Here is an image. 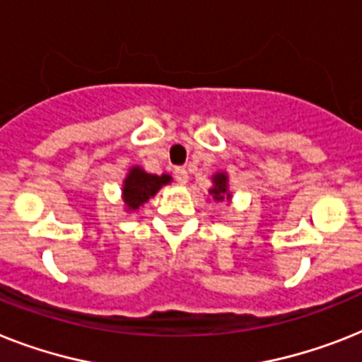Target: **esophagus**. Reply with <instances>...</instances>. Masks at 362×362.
I'll return each mask as SVG.
<instances>
[{"instance_id": "obj_1", "label": "esophagus", "mask_w": 362, "mask_h": 362, "mask_svg": "<svg viewBox=\"0 0 362 362\" xmlns=\"http://www.w3.org/2000/svg\"><path fill=\"white\" fill-rule=\"evenodd\" d=\"M174 175H175V179H177L179 185H187L188 183V172H187V168H183V166L175 168Z\"/></svg>"}]
</instances>
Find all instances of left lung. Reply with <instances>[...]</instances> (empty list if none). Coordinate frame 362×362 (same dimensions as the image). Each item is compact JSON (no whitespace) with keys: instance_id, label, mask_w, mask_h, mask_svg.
Wrapping results in <instances>:
<instances>
[{"instance_id":"obj_1","label":"left lung","mask_w":362,"mask_h":362,"mask_svg":"<svg viewBox=\"0 0 362 362\" xmlns=\"http://www.w3.org/2000/svg\"><path fill=\"white\" fill-rule=\"evenodd\" d=\"M211 181H213V187L209 188V196L213 198V202L231 203L233 194H231V190H229L228 172H216V174H213Z\"/></svg>"}]
</instances>
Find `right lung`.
Wrapping results in <instances>:
<instances>
[{
  "label": "right lung",
  "mask_w": 362,
  "mask_h": 362,
  "mask_svg": "<svg viewBox=\"0 0 362 362\" xmlns=\"http://www.w3.org/2000/svg\"><path fill=\"white\" fill-rule=\"evenodd\" d=\"M172 183L170 174H148L142 166H131L122 183V202H124L125 213H136L144 203L153 198L164 185Z\"/></svg>",
  "instance_id": "add662e5"
}]
</instances>
